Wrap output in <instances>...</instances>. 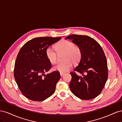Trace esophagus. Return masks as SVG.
Returning <instances> with one entry per match:
<instances>
[{
    "label": "esophagus",
    "mask_w": 122,
    "mask_h": 122,
    "mask_svg": "<svg viewBox=\"0 0 122 122\" xmlns=\"http://www.w3.org/2000/svg\"><path fill=\"white\" fill-rule=\"evenodd\" d=\"M64 74V73H60V75H61V76H63V75Z\"/></svg>",
    "instance_id": "1"
}]
</instances>
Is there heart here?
Wrapping results in <instances>:
<instances>
[{"label":"heart","mask_w":122,"mask_h":122,"mask_svg":"<svg viewBox=\"0 0 122 122\" xmlns=\"http://www.w3.org/2000/svg\"><path fill=\"white\" fill-rule=\"evenodd\" d=\"M55 51L49 47L46 50V55L51 64H55L58 61L59 56L65 55L63 64L55 66L53 70L60 73H65L71 69L72 64L78 65L82 56L81 48L75 43L68 40H62L55 46Z\"/></svg>","instance_id":"1"}]
</instances>
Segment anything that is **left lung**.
Masks as SVG:
<instances>
[{"label": "left lung", "instance_id": "left-lung-1", "mask_svg": "<svg viewBox=\"0 0 122 122\" xmlns=\"http://www.w3.org/2000/svg\"><path fill=\"white\" fill-rule=\"evenodd\" d=\"M66 39L71 40L82 51L78 65L70 73L72 76L70 90L81 99H94L100 94L108 78L107 62L104 51L96 41L87 36L71 35ZM75 71L83 76H77Z\"/></svg>", "mask_w": 122, "mask_h": 122}]
</instances>
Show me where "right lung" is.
I'll list each match as a JSON object with an SVG mask.
<instances>
[{"label": "right lung", "instance_id": "1", "mask_svg": "<svg viewBox=\"0 0 122 122\" xmlns=\"http://www.w3.org/2000/svg\"><path fill=\"white\" fill-rule=\"evenodd\" d=\"M61 37H40L33 39L21 47L15 64L14 75L21 92L35 101H41L51 96L61 78L54 71L44 74L51 68L46 50Z\"/></svg>", "mask_w": 122, "mask_h": 122}]
</instances>
